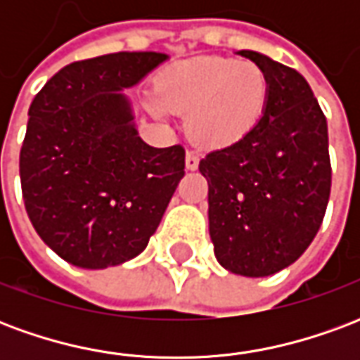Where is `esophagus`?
I'll return each mask as SVG.
<instances>
[{
  "mask_svg": "<svg viewBox=\"0 0 360 360\" xmlns=\"http://www.w3.org/2000/svg\"><path fill=\"white\" fill-rule=\"evenodd\" d=\"M185 165H187V169L195 172L196 167H198V158H196L193 152H187V158H185Z\"/></svg>",
  "mask_w": 360,
  "mask_h": 360,
  "instance_id": "34e87169",
  "label": "esophagus"
}]
</instances>
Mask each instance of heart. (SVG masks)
<instances>
[{"mask_svg":"<svg viewBox=\"0 0 360 360\" xmlns=\"http://www.w3.org/2000/svg\"><path fill=\"white\" fill-rule=\"evenodd\" d=\"M158 102L169 113H185V131L196 146L224 150L260 125L270 103V81L250 61L196 58L162 75Z\"/></svg>","mask_w":360,"mask_h":360,"instance_id":"b5f03b06","label":"heart"}]
</instances>
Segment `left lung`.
Returning a JSON list of instances; mask_svg holds the SVG:
<instances>
[{
    "label": "left lung",
    "mask_w": 360,
    "mask_h": 360,
    "mask_svg": "<svg viewBox=\"0 0 360 360\" xmlns=\"http://www.w3.org/2000/svg\"><path fill=\"white\" fill-rule=\"evenodd\" d=\"M239 53L268 75V110L245 141L212 150L198 169L208 181L218 262L264 278L293 264L322 226L332 188L328 123L301 73L257 51Z\"/></svg>",
    "instance_id": "1"
}]
</instances>
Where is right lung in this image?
<instances>
[{
    "instance_id": "right-lung-1",
    "label": "right lung",
    "mask_w": 360,
    "mask_h": 360,
    "mask_svg": "<svg viewBox=\"0 0 360 360\" xmlns=\"http://www.w3.org/2000/svg\"><path fill=\"white\" fill-rule=\"evenodd\" d=\"M165 59L117 51L75 61L30 103L22 200L36 233L69 264L100 270L141 255L185 175V148L142 142L119 92Z\"/></svg>"
}]
</instances>
